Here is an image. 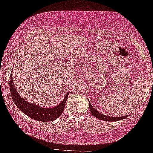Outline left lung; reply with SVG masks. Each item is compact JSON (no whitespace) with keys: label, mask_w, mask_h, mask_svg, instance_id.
<instances>
[{"label":"left lung","mask_w":153,"mask_h":153,"mask_svg":"<svg viewBox=\"0 0 153 153\" xmlns=\"http://www.w3.org/2000/svg\"><path fill=\"white\" fill-rule=\"evenodd\" d=\"M89 108L90 109V112L92 113V114L94 116V117L97 118L98 119L102 120V121H120V120L124 119L128 117V115H126L124 117H109V116L102 114L100 113L99 111H97L94 108L92 107V105L89 101Z\"/></svg>","instance_id":"1"}]
</instances>
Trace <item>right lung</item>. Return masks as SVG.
Here are the masks:
<instances>
[{"instance_id": "add662e5", "label": "right lung", "mask_w": 153, "mask_h": 153, "mask_svg": "<svg viewBox=\"0 0 153 153\" xmlns=\"http://www.w3.org/2000/svg\"><path fill=\"white\" fill-rule=\"evenodd\" d=\"M12 75L13 73H11L10 77V79L9 82L11 96H12L13 102H15V105L23 113L27 115L29 117L36 120V121H54L62 114L69 92H67L62 101L56 107H44L34 104H31L30 102H28L23 99L17 92L12 78Z\"/></svg>"}]
</instances>
